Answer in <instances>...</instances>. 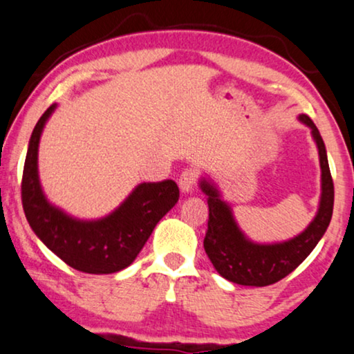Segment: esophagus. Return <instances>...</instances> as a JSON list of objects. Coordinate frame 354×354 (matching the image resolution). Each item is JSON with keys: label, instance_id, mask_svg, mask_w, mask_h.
Returning a JSON list of instances; mask_svg holds the SVG:
<instances>
[{"label": "esophagus", "instance_id": "1", "mask_svg": "<svg viewBox=\"0 0 354 354\" xmlns=\"http://www.w3.org/2000/svg\"><path fill=\"white\" fill-rule=\"evenodd\" d=\"M180 189L183 192H192L198 187L199 183V173L194 168H186L185 171L180 174Z\"/></svg>", "mask_w": 354, "mask_h": 354}]
</instances>
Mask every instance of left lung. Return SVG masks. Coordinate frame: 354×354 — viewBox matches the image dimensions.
I'll return each instance as SVG.
<instances>
[{
    "label": "left lung",
    "instance_id": "left-lung-1",
    "mask_svg": "<svg viewBox=\"0 0 354 354\" xmlns=\"http://www.w3.org/2000/svg\"><path fill=\"white\" fill-rule=\"evenodd\" d=\"M299 119L312 129L320 155L322 168V198L319 212L310 225L296 239L276 245H257L245 239L232 217L229 205L218 199V192L207 181L201 187L207 194L209 221L204 236V250L218 274L241 286L274 284L290 274L317 247L324 236L333 214V180L326 160L325 144L319 129L308 115L302 114Z\"/></svg>",
    "mask_w": 354,
    "mask_h": 354
}]
</instances>
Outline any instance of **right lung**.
I'll use <instances>...</instances> for the list:
<instances>
[{
  "mask_svg": "<svg viewBox=\"0 0 354 354\" xmlns=\"http://www.w3.org/2000/svg\"><path fill=\"white\" fill-rule=\"evenodd\" d=\"M55 109L48 107L30 136L21 199L26 218L35 235L73 270L111 274L127 268L165 214L178 203L180 189L173 180L142 183L125 203L102 221L82 222L52 207L44 198L37 176V149L44 124Z\"/></svg>",
  "mask_w": 354,
  "mask_h": 354,
  "instance_id": "obj_1",
  "label": "right lung"
}]
</instances>
